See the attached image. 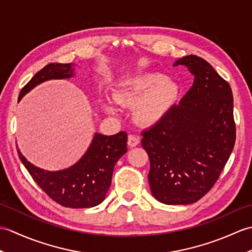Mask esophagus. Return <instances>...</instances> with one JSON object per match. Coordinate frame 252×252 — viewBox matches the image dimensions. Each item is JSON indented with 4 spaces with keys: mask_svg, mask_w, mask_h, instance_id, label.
<instances>
[{
    "mask_svg": "<svg viewBox=\"0 0 252 252\" xmlns=\"http://www.w3.org/2000/svg\"><path fill=\"white\" fill-rule=\"evenodd\" d=\"M138 143H140V137H138L137 135H129V137H127V144H129V146L131 147H134L136 145H138Z\"/></svg>",
    "mask_w": 252,
    "mask_h": 252,
    "instance_id": "34e87169",
    "label": "esophagus"
}]
</instances>
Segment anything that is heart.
<instances>
[{
	"instance_id": "obj_1",
	"label": "heart",
	"mask_w": 252,
	"mask_h": 252,
	"mask_svg": "<svg viewBox=\"0 0 252 252\" xmlns=\"http://www.w3.org/2000/svg\"><path fill=\"white\" fill-rule=\"evenodd\" d=\"M180 88L163 73L146 72L122 81L114 94V99L121 106L135 104L134 117L144 125H154L169 114L179 98ZM106 108L114 110L107 103Z\"/></svg>"
}]
</instances>
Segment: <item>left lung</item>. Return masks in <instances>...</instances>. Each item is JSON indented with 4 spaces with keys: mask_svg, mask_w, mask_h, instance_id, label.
Here are the masks:
<instances>
[{
    "mask_svg": "<svg viewBox=\"0 0 252 252\" xmlns=\"http://www.w3.org/2000/svg\"><path fill=\"white\" fill-rule=\"evenodd\" d=\"M184 65L194 84L169 114L142 132L154 197L165 205H189L205 196L220 178L236 140L233 93L227 81L201 57Z\"/></svg>",
    "mask_w": 252,
    "mask_h": 252,
    "instance_id": "left-lung-1",
    "label": "left lung"
}]
</instances>
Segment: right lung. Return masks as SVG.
I'll return each mask as SVG.
<instances>
[{"label": "right lung", "instance_id": "add662e5", "mask_svg": "<svg viewBox=\"0 0 252 252\" xmlns=\"http://www.w3.org/2000/svg\"><path fill=\"white\" fill-rule=\"evenodd\" d=\"M71 76V63H49L21 89L18 99L46 80ZM126 142L127 134L125 131L111 136L95 133L93 142L84 156L72 167L56 172L34 167L21 155L19 149L17 153L32 179L47 196L63 207L81 209L95 207L105 199L111 184L115 164L126 153Z\"/></svg>", "mask_w": 252, "mask_h": 252}]
</instances>
